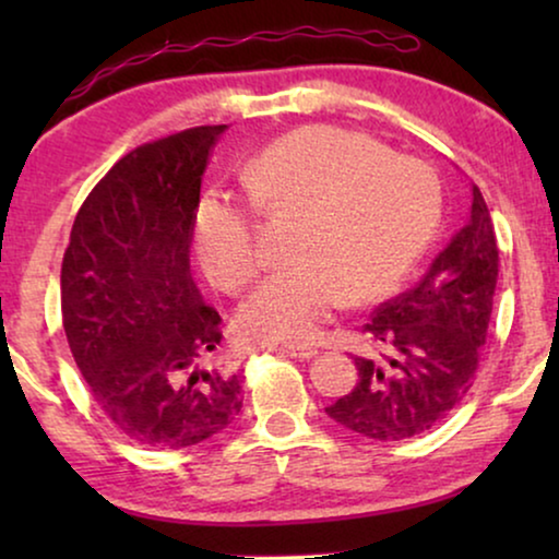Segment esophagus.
Wrapping results in <instances>:
<instances>
[{
  "mask_svg": "<svg viewBox=\"0 0 559 559\" xmlns=\"http://www.w3.org/2000/svg\"><path fill=\"white\" fill-rule=\"evenodd\" d=\"M277 350H280V354H287V356H293V358H312V356H318V348H312V346H280Z\"/></svg>",
  "mask_w": 559,
  "mask_h": 559,
  "instance_id": "34e87169",
  "label": "esophagus"
}]
</instances>
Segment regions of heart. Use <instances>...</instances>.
I'll return each mask as SVG.
<instances>
[{"label":"heart","instance_id":"obj_1","mask_svg":"<svg viewBox=\"0 0 559 559\" xmlns=\"http://www.w3.org/2000/svg\"><path fill=\"white\" fill-rule=\"evenodd\" d=\"M243 190L262 216L297 218L295 262L266 277L236 320L249 343L316 341L350 300L384 295L417 262L438 226L440 186L423 159L386 152L341 127L295 129L243 167ZM193 249L213 287L236 295L259 272L247 205L205 195L193 216Z\"/></svg>","mask_w":559,"mask_h":559}]
</instances>
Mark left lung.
<instances>
[{
  "label": "left lung",
  "mask_w": 559,
  "mask_h": 559,
  "mask_svg": "<svg viewBox=\"0 0 559 559\" xmlns=\"http://www.w3.org/2000/svg\"><path fill=\"white\" fill-rule=\"evenodd\" d=\"M499 280L491 213L473 186L471 218L407 293L364 325L379 356H356L358 381L328 417L364 438L392 442L442 423L476 379Z\"/></svg>",
  "instance_id": "1"
}]
</instances>
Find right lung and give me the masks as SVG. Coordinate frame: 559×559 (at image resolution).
Wrapping results in <instances>:
<instances>
[{
  "instance_id": "1",
  "label": "right lung",
  "mask_w": 559,
  "mask_h": 559,
  "mask_svg": "<svg viewBox=\"0 0 559 559\" xmlns=\"http://www.w3.org/2000/svg\"><path fill=\"white\" fill-rule=\"evenodd\" d=\"M226 124L127 152L75 213L60 270L68 346L111 425L180 450L241 412V373L218 358L221 316L190 277L201 180Z\"/></svg>"
}]
</instances>
